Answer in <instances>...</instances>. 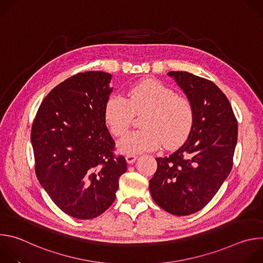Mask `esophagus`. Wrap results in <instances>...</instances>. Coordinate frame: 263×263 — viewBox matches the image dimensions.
<instances>
[{
	"mask_svg": "<svg viewBox=\"0 0 263 263\" xmlns=\"http://www.w3.org/2000/svg\"><path fill=\"white\" fill-rule=\"evenodd\" d=\"M137 159V156L134 154H127L126 155V161L128 163H133Z\"/></svg>",
	"mask_w": 263,
	"mask_h": 263,
	"instance_id": "34e87169",
	"label": "esophagus"
}]
</instances>
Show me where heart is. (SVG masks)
<instances>
[{
	"instance_id": "heart-1",
	"label": "heart",
	"mask_w": 263,
	"mask_h": 263,
	"mask_svg": "<svg viewBox=\"0 0 263 263\" xmlns=\"http://www.w3.org/2000/svg\"><path fill=\"white\" fill-rule=\"evenodd\" d=\"M140 116L142 129L133 131L120 141L122 151L132 154L153 151L161 142L172 147L190 134L194 123V108L189 99L155 80H144L133 86L127 98L109 97L104 108L105 122L115 136L129 130L134 117Z\"/></svg>"
}]
</instances>
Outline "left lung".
I'll return each instance as SVG.
<instances>
[{
	"mask_svg": "<svg viewBox=\"0 0 263 263\" xmlns=\"http://www.w3.org/2000/svg\"><path fill=\"white\" fill-rule=\"evenodd\" d=\"M194 108L189 138L173 154L156 158L148 189L155 203L175 215L204 208L233 166L237 120L227 97L211 81L187 71H170Z\"/></svg>",
	"mask_w": 263,
	"mask_h": 263,
	"instance_id": "left-lung-1",
	"label": "left lung"
}]
</instances>
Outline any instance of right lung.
Segmentation results:
<instances>
[{
    "label": "right lung",
    "mask_w": 263,
    "mask_h": 263,
    "mask_svg": "<svg viewBox=\"0 0 263 263\" xmlns=\"http://www.w3.org/2000/svg\"><path fill=\"white\" fill-rule=\"evenodd\" d=\"M111 74H73L42 102L31 130L35 174L52 201L66 214L95 218L116 200L124 156L104 118Z\"/></svg>",
    "instance_id": "1"
}]
</instances>
